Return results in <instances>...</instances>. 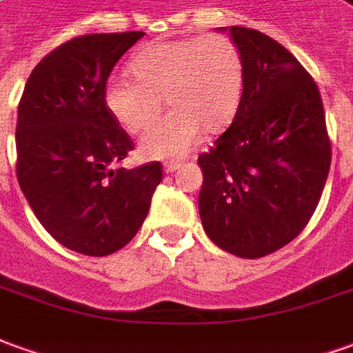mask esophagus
Segmentation results:
<instances>
[{"mask_svg":"<svg viewBox=\"0 0 353 353\" xmlns=\"http://www.w3.org/2000/svg\"><path fill=\"white\" fill-rule=\"evenodd\" d=\"M182 161H167L165 165H163V169H165V172H174L176 169H181Z\"/></svg>","mask_w":353,"mask_h":353,"instance_id":"34e87169","label":"esophagus"}]
</instances>
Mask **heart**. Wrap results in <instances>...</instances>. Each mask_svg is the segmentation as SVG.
Instances as JSON below:
<instances>
[{"label":"heart","instance_id":"heart-1","mask_svg":"<svg viewBox=\"0 0 353 353\" xmlns=\"http://www.w3.org/2000/svg\"><path fill=\"white\" fill-rule=\"evenodd\" d=\"M134 77L107 80L105 105L128 132L140 134L159 119L163 96L172 111L142 140L150 157L182 155L203 128L219 132L236 113L244 86L238 46L227 36L205 34L145 46L130 63Z\"/></svg>","mask_w":353,"mask_h":353}]
</instances>
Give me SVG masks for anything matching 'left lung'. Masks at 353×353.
I'll use <instances>...</instances> for the list:
<instances>
[{
	"label": "left lung",
	"mask_w": 353,
	"mask_h": 353,
	"mask_svg": "<svg viewBox=\"0 0 353 353\" xmlns=\"http://www.w3.org/2000/svg\"><path fill=\"white\" fill-rule=\"evenodd\" d=\"M244 86L234 119L200 153V217L228 254L263 257L302 232L329 176L330 138L319 88L267 34L230 26Z\"/></svg>",
	"instance_id": "8db88e82"
}]
</instances>
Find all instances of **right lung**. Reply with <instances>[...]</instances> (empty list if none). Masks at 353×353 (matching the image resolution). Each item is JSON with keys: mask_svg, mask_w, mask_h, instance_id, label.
Listing matches in <instances>:
<instances>
[{"mask_svg": "<svg viewBox=\"0 0 353 353\" xmlns=\"http://www.w3.org/2000/svg\"><path fill=\"white\" fill-rule=\"evenodd\" d=\"M144 32L84 34L61 43L26 80L17 117V179L59 244L103 257L140 230L163 179L159 161L121 167L134 142L105 105L117 61Z\"/></svg>", "mask_w": 353, "mask_h": 353, "instance_id": "right-lung-1", "label": "right lung"}]
</instances>
